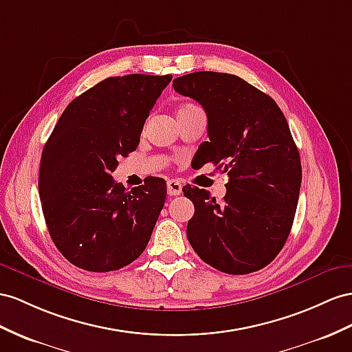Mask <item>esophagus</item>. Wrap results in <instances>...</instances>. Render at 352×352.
I'll list each match as a JSON object with an SVG mask.
<instances>
[{
    "mask_svg": "<svg viewBox=\"0 0 352 352\" xmlns=\"http://www.w3.org/2000/svg\"><path fill=\"white\" fill-rule=\"evenodd\" d=\"M168 187V195L169 196H178L183 192V184L178 182V179H168L166 183Z\"/></svg>",
    "mask_w": 352,
    "mask_h": 352,
    "instance_id": "esophagus-1",
    "label": "esophagus"
}]
</instances>
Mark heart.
<instances>
[{
  "mask_svg": "<svg viewBox=\"0 0 352 352\" xmlns=\"http://www.w3.org/2000/svg\"><path fill=\"white\" fill-rule=\"evenodd\" d=\"M195 107H196L195 104H184V105H182V107L178 108V113L179 111H184V110H188V108H195Z\"/></svg>",
  "mask_w": 352,
  "mask_h": 352,
  "instance_id": "1",
  "label": "heart"
}]
</instances>
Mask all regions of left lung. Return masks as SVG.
<instances>
[{"label":"left lung","mask_w":352,"mask_h":352,"mask_svg":"<svg viewBox=\"0 0 352 352\" xmlns=\"http://www.w3.org/2000/svg\"><path fill=\"white\" fill-rule=\"evenodd\" d=\"M199 102L210 141L202 164L226 173L228 192L215 202L205 188L187 187L195 205L187 238L205 263L230 275L263 269L290 235L299 201L302 165L283 111L269 95L238 76L199 71L173 82Z\"/></svg>","instance_id":"1"}]
</instances>
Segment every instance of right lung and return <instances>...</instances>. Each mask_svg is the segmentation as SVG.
<instances>
[{
	"label": "right lung",
	"mask_w": 352,
	"mask_h": 352,
	"mask_svg": "<svg viewBox=\"0 0 352 352\" xmlns=\"http://www.w3.org/2000/svg\"><path fill=\"white\" fill-rule=\"evenodd\" d=\"M173 76L102 80L68 104L43 148L38 192L52 241L69 263L110 272L146 250L166 183L148 177L126 190L113 179L138 147L142 126Z\"/></svg>",
	"instance_id": "add662e5"
}]
</instances>
